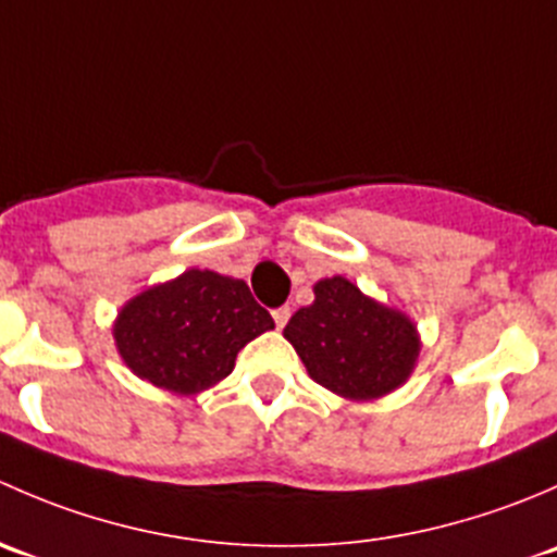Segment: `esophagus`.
<instances>
[{
    "label": "esophagus",
    "mask_w": 557,
    "mask_h": 557,
    "mask_svg": "<svg viewBox=\"0 0 557 557\" xmlns=\"http://www.w3.org/2000/svg\"><path fill=\"white\" fill-rule=\"evenodd\" d=\"M272 318H274V325H277V329H283V325L290 320V307H277V310L272 312Z\"/></svg>",
    "instance_id": "esophagus-1"
}]
</instances>
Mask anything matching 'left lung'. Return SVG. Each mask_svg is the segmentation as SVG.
Returning a JSON list of instances; mask_svg holds the SVG:
<instances>
[{
  "instance_id": "1",
  "label": "left lung",
  "mask_w": 557,
  "mask_h": 557,
  "mask_svg": "<svg viewBox=\"0 0 557 557\" xmlns=\"http://www.w3.org/2000/svg\"><path fill=\"white\" fill-rule=\"evenodd\" d=\"M318 385L372 401L407 383L420 352L412 320L336 274L314 283V301L283 331Z\"/></svg>"
}]
</instances>
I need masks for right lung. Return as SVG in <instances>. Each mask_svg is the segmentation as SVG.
Segmentation results:
<instances>
[{"label": "right lung", "instance_id": "right-lung-1", "mask_svg": "<svg viewBox=\"0 0 557 557\" xmlns=\"http://www.w3.org/2000/svg\"><path fill=\"white\" fill-rule=\"evenodd\" d=\"M269 329L272 314L252 299L245 280L188 269L126 301L112 336L139 380L194 396L228 377L237 352Z\"/></svg>", "mask_w": 557, "mask_h": 557}]
</instances>
